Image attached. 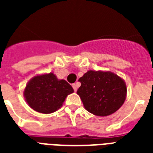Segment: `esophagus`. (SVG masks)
Wrapping results in <instances>:
<instances>
[{"mask_svg":"<svg viewBox=\"0 0 153 153\" xmlns=\"http://www.w3.org/2000/svg\"><path fill=\"white\" fill-rule=\"evenodd\" d=\"M72 86H73V89H74V91L76 92L77 89H78V85H77V83H74L73 85H72Z\"/></svg>","mask_w":153,"mask_h":153,"instance_id":"34e87169","label":"esophagus"}]
</instances>
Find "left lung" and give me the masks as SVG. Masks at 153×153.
Here are the masks:
<instances>
[{
    "label": "left lung",
    "mask_w": 153,
    "mask_h": 153,
    "mask_svg": "<svg viewBox=\"0 0 153 153\" xmlns=\"http://www.w3.org/2000/svg\"><path fill=\"white\" fill-rule=\"evenodd\" d=\"M79 94L85 109L96 116L105 117L120 109L126 98V84L111 71H88L79 79Z\"/></svg>",
    "instance_id": "obj_1"
}]
</instances>
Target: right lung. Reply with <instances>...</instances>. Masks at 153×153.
Instances as JSON below:
<instances>
[{"instance_id":"obj_1","label":"right lung","mask_w":153,"mask_h":153,"mask_svg":"<svg viewBox=\"0 0 153 153\" xmlns=\"http://www.w3.org/2000/svg\"><path fill=\"white\" fill-rule=\"evenodd\" d=\"M74 92L64 79H58L53 73L36 75L30 79L24 91L27 105L35 111L51 114L62 107L67 95Z\"/></svg>"}]
</instances>
